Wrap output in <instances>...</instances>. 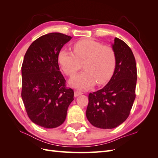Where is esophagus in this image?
<instances>
[{
  "mask_svg": "<svg viewBox=\"0 0 158 158\" xmlns=\"http://www.w3.org/2000/svg\"><path fill=\"white\" fill-rule=\"evenodd\" d=\"M82 94V92H80V91H76V90L74 91V97H78Z\"/></svg>",
  "mask_w": 158,
  "mask_h": 158,
  "instance_id": "obj_1",
  "label": "esophagus"
}]
</instances>
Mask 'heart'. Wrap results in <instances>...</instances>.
Returning <instances> with one entry per match:
<instances>
[{
    "label": "heart",
    "instance_id": "1",
    "mask_svg": "<svg viewBox=\"0 0 158 158\" xmlns=\"http://www.w3.org/2000/svg\"><path fill=\"white\" fill-rule=\"evenodd\" d=\"M73 47V52L63 49L58 54L59 64L70 76H74L83 63L84 70L70 80L72 86L87 89L96 82L101 85L108 82L116 64L115 53L111 47L88 39L78 41Z\"/></svg>",
    "mask_w": 158,
    "mask_h": 158
}]
</instances>
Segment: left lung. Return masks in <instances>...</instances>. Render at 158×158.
<instances>
[{"label":"left lung","mask_w":158,"mask_h":158,"mask_svg":"<svg viewBox=\"0 0 158 158\" xmlns=\"http://www.w3.org/2000/svg\"><path fill=\"white\" fill-rule=\"evenodd\" d=\"M111 46L116 56L113 74L106 86L89 94L85 113L93 126L103 129L114 128L125 122L136 98L137 73L132 51L117 37Z\"/></svg>","instance_id":"8db88e82"}]
</instances>
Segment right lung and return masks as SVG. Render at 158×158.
I'll use <instances>...</instances> for the list:
<instances>
[{
	"mask_svg": "<svg viewBox=\"0 0 158 158\" xmlns=\"http://www.w3.org/2000/svg\"><path fill=\"white\" fill-rule=\"evenodd\" d=\"M72 37L50 33L33 41L22 66V98L31 121L46 128L64 123L74 91L66 88L58 54Z\"/></svg>",
	"mask_w": 158,
	"mask_h": 158,
	"instance_id": "obj_1",
	"label": "right lung"
}]
</instances>
